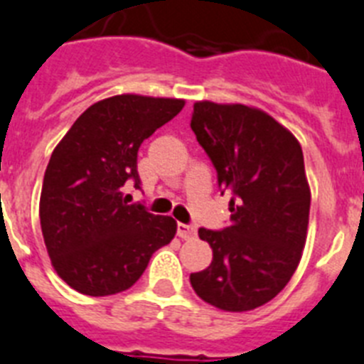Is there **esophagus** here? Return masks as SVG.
I'll return each mask as SVG.
<instances>
[{"instance_id":"obj_1","label":"esophagus","mask_w":364,"mask_h":364,"mask_svg":"<svg viewBox=\"0 0 364 364\" xmlns=\"http://www.w3.org/2000/svg\"><path fill=\"white\" fill-rule=\"evenodd\" d=\"M177 235L185 240H191L196 237V228L194 225L183 224V222H177Z\"/></svg>"}]
</instances>
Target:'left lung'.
I'll return each instance as SVG.
<instances>
[{
    "label": "left lung",
    "instance_id": "left-lung-1",
    "mask_svg": "<svg viewBox=\"0 0 364 364\" xmlns=\"http://www.w3.org/2000/svg\"><path fill=\"white\" fill-rule=\"evenodd\" d=\"M191 127L229 192L224 229H198L213 262L191 274L201 300L240 313L276 298L301 259L311 192L300 142L267 112L246 105L194 103Z\"/></svg>",
    "mask_w": 364,
    "mask_h": 364
}]
</instances>
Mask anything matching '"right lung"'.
<instances>
[{"mask_svg": "<svg viewBox=\"0 0 364 364\" xmlns=\"http://www.w3.org/2000/svg\"><path fill=\"white\" fill-rule=\"evenodd\" d=\"M183 100L122 94L94 103L53 149L41 194V225L51 264L81 294L129 289L176 235L172 216L124 200L140 188L139 148L181 111Z\"/></svg>", "mask_w": 364, "mask_h": 364, "instance_id": "right-lung-1", "label": "right lung"}]
</instances>
